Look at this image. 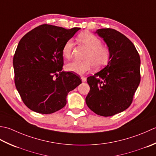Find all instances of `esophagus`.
Returning a JSON list of instances; mask_svg holds the SVG:
<instances>
[{
  "label": "esophagus",
  "mask_w": 156,
  "mask_h": 156,
  "mask_svg": "<svg viewBox=\"0 0 156 156\" xmlns=\"http://www.w3.org/2000/svg\"><path fill=\"white\" fill-rule=\"evenodd\" d=\"M81 80H82V82H86L87 81V79H86V77H81Z\"/></svg>",
  "instance_id": "34e87169"
}]
</instances>
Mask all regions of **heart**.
I'll use <instances>...</instances> for the list:
<instances>
[{
  "label": "heart",
  "mask_w": 156,
  "mask_h": 156,
  "mask_svg": "<svg viewBox=\"0 0 156 156\" xmlns=\"http://www.w3.org/2000/svg\"><path fill=\"white\" fill-rule=\"evenodd\" d=\"M78 40L83 45L88 49L84 57V61H73L65 66L66 71L79 75H83L90 71L93 66L95 69H101L107 65L110 56L109 49L101 45V41L95 35L85 32L79 35ZM73 42L68 40L62 48V54L64 58H71Z\"/></svg>",
  "instance_id": "heart-1"
}]
</instances>
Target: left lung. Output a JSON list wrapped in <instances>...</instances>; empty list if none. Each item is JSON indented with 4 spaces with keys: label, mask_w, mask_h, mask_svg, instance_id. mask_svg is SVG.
Listing matches in <instances>:
<instances>
[{
    "label": "left lung",
    "mask_w": 156,
    "mask_h": 156,
    "mask_svg": "<svg viewBox=\"0 0 156 156\" xmlns=\"http://www.w3.org/2000/svg\"><path fill=\"white\" fill-rule=\"evenodd\" d=\"M110 52L108 65L87 77L90 91L85 98L87 106L102 116L123 112L131 104L140 83V56L131 41L110 28L96 30Z\"/></svg>",
    "instance_id": "left-lung-1"
}]
</instances>
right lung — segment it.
I'll return each mask as SVG.
<instances>
[{"label":"right lung","instance_id":"add662e5","mask_svg":"<svg viewBox=\"0 0 156 156\" xmlns=\"http://www.w3.org/2000/svg\"><path fill=\"white\" fill-rule=\"evenodd\" d=\"M81 28L40 25L21 38L13 57L15 83L26 106L40 114L64 107L66 96L81 83L71 72L62 71L64 44Z\"/></svg>","mask_w":156,"mask_h":156}]
</instances>
